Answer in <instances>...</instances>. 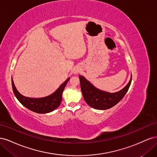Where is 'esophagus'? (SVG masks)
Returning a JSON list of instances; mask_svg holds the SVG:
<instances>
[{"label":"esophagus","mask_w":157,"mask_h":157,"mask_svg":"<svg viewBox=\"0 0 157 157\" xmlns=\"http://www.w3.org/2000/svg\"><path fill=\"white\" fill-rule=\"evenodd\" d=\"M78 73V71H77V70H75L74 71V73L76 74V73Z\"/></svg>","instance_id":"esophagus-1"}]
</instances>
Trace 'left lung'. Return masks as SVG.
I'll use <instances>...</instances> for the list:
<instances>
[{
    "instance_id": "left-lung-1",
    "label": "left lung",
    "mask_w": 157,
    "mask_h": 157,
    "mask_svg": "<svg viewBox=\"0 0 157 157\" xmlns=\"http://www.w3.org/2000/svg\"><path fill=\"white\" fill-rule=\"evenodd\" d=\"M79 79L83 98L88 105L98 110H105L117 105L125 96L132 82V74L126 86L114 93L97 88L82 75H79Z\"/></svg>"
}]
</instances>
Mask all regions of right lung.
Masks as SVG:
<instances>
[{
    "instance_id": "1",
    "label": "right lung",
    "mask_w": 157,
    "mask_h": 157,
    "mask_svg": "<svg viewBox=\"0 0 157 157\" xmlns=\"http://www.w3.org/2000/svg\"><path fill=\"white\" fill-rule=\"evenodd\" d=\"M70 78L61 84L56 91L48 96L40 98H32L23 96L17 91L12 78V85L14 95L22 105L29 110L37 113H48L55 110L61 104L62 93Z\"/></svg>"
}]
</instances>
